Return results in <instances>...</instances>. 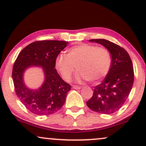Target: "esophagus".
<instances>
[{"instance_id":"esophagus-1","label":"esophagus","mask_w":146,"mask_h":146,"mask_svg":"<svg viewBox=\"0 0 146 146\" xmlns=\"http://www.w3.org/2000/svg\"><path fill=\"white\" fill-rule=\"evenodd\" d=\"M73 89H75V90H79V89H81V87L80 86H73Z\"/></svg>"}]
</instances>
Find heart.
I'll list each match as a JSON object with an SVG mask.
<instances>
[{"label":"heart","mask_w":146,"mask_h":146,"mask_svg":"<svg viewBox=\"0 0 146 146\" xmlns=\"http://www.w3.org/2000/svg\"><path fill=\"white\" fill-rule=\"evenodd\" d=\"M111 62L110 53L106 48L82 44L70 48L66 55L58 56L55 66L66 81L70 80L77 67L78 82L88 80L98 82L108 74Z\"/></svg>","instance_id":"obj_1"}]
</instances>
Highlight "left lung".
<instances>
[{"label": "left lung", "instance_id": "obj_1", "mask_svg": "<svg viewBox=\"0 0 146 146\" xmlns=\"http://www.w3.org/2000/svg\"><path fill=\"white\" fill-rule=\"evenodd\" d=\"M108 50L111 56L110 71L100 84L94 90L92 97L86 102L96 112L111 114L119 110L130 93L133 84V68L126 50L105 39H92Z\"/></svg>", "mask_w": 146, "mask_h": 146}]
</instances>
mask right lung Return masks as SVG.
I'll list each match as a JSON object with an SVG mask.
<instances>
[{"instance_id": "right-lung-1", "label": "right lung", "mask_w": 146, "mask_h": 146, "mask_svg": "<svg viewBox=\"0 0 146 146\" xmlns=\"http://www.w3.org/2000/svg\"><path fill=\"white\" fill-rule=\"evenodd\" d=\"M68 44L59 40L35 42L19 53L14 64L12 76L15 92L25 106L35 114H52L64 104L71 86L61 78L54 67L56 58ZM35 66L43 69L45 81L38 89H31L23 82V74Z\"/></svg>"}]
</instances>
